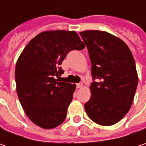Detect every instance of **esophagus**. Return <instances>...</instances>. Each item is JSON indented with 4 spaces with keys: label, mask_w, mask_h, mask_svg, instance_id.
Segmentation results:
<instances>
[{
    "label": "esophagus",
    "mask_w": 146,
    "mask_h": 146,
    "mask_svg": "<svg viewBox=\"0 0 146 146\" xmlns=\"http://www.w3.org/2000/svg\"><path fill=\"white\" fill-rule=\"evenodd\" d=\"M83 85H84V84H83V83L80 82V83H79V84H76V87L78 88H80L83 87Z\"/></svg>",
    "instance_id": "obj_1"
}]
</instances>
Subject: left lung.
<instances>
[{"label": "left lung", "mask_w": 146, "mask_h": 146, "mask_svg": "<svg viewBox=\"0 0 146 146\" xmlns=\"http://www.w3.org/2000/svg\"><path fill=\"white\" fill-rule=\"evenodd\" d=\"M91 60L93 80L91 98L84 104L88 116L96 123L110 126L120 121L133 102L138 84L134 58L128 46L106 31L80 32Z\"/></svg>", "instance_id": "left-lung-1"}]
</instances>
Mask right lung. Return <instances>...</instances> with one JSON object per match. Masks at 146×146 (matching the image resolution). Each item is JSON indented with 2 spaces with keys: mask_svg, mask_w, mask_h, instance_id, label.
<instances>
[{
  "mask_svg": "<svg viewBox=\"0 0 146 146\" xmlns=\"http://www.w3.org/2000/svg\"><path fill=\"white\" fill-rule=\"evenodd\" d=\"M85 45L75 31L40 32L27 44L15 67L16 90L29 119L51 129L63 123L72 101L76 84L59 82L60 67L71 50Z\"/></svg>",
  "mask_w": 146,
  "mask_h": 146,
  "instance_id": "obj_1",
  "label": "right lung"
}]
</instances>
